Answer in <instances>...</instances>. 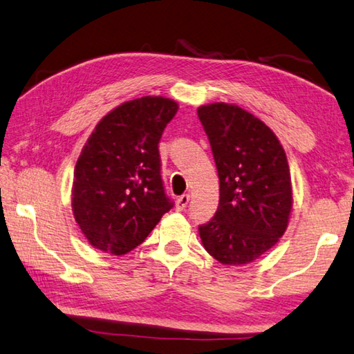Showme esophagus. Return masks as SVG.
I'll return each mask as SVG.
<instances>
[{
    "instance_id": "obj_1",
    "label": "esophagus",
    "mask_w": 354,
    "mask_h": 354,
    "mask_svg": "<svg viewBox=\"0 0 354 354\" xmlns=\"http://www.w3.org/2000/svg\"><path fill=\"white\" fill-rule=\"evenodd\" d=\"M189 201H190V196H189V195L179 196V198L176 199V210H178V212L185 210V207H187V204H189Z\"/></svg>"
}]
</instances>
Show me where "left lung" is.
Segmentation results:
<instances>
[{"instance_id": "obj_1", "label": "left lung", "mask_w": 354, "mask_h": 354, "mask_svg": "<svg viewBox=\"0 0 354 354\" xmlns=\"http://www.w3.org/2000/svg\"><path fill=\"white\" fill-rule=\"evenodd\" d=\"M219 176V205L199 225L205 250L224 266H244L287 230L293 205L286 151L259 118L234 104L198 109Z\"/></svg>"}]
</instances>
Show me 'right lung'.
I'll list each match as a JSON object with an SVG mask.
<instances>
[{
	"mask_svg": "<svg viewBox=\"0 0 354 354\" xmlns=\"http://www.w3.org/2000/svg\"><path fill=\"white\" fill-rule=\"evenodd\" d=\"M178 104L142 96L121 104L96 124L76 161L75 221L98 250L116 256L149 236L173 203L165 195L158 144Z\"/></svg>",
	"mask_w": 354,
	"mask_h": 354,
	"instance_id": "add662e5",
	"label": "right lung"
}]
</instances>
